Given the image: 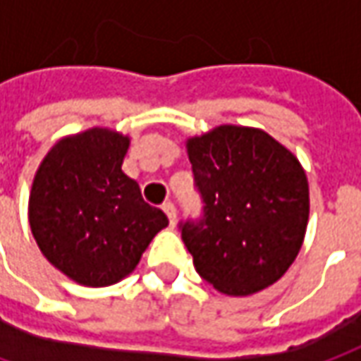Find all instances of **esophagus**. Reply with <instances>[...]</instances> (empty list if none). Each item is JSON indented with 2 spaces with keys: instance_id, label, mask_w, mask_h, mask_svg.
Here are the masks:
<instances>
[{
  "instance_id": "esophagus-1",
  "label": "esophagus",
  "mask_w": 361,
  "mask_h": 361,
  "mask_svg": "<svg viewBox=\"0 0 361 361\" xmlns=\"http://www.w3.org/2000/svg\"><path fill=\"white\" fill-rule=\"evenodd\" d=\"M161 209L166 212V216L169 218V224L173 226L176 224V205H173V202H164Z\"/></svg>"
}]
</instances>
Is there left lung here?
<instances>
[{
	"label": "left lung",
	"instance_id": "8db88e82",
	"mask_svg": "<svg viewBox=\"0 0 361 361\" xmlns=\"http://www.w3.org/2000/svg\"><path fill=\"white\" fill-rule=\"evenodd\" d=\"M197 218L178 224L197 274L230 295L259 292L304 242L310 192L300 161L266 131L219 126L188 142Z\"/></svg>",
	"mask_w": 361,
	"mask_h": 361
}]
</instances>
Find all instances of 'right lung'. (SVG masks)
Returning a JSON list of instances; mask_svg holds the SVG:
<instances>
[{
	"label": "right lung",
	"mask_w": 361,
	"mask_h": 361,
	"mask_svg": "<svg viewBox=\"0 0 361 361\" xmlns=\"http://www.w3.org/2000/svg\"><path fill=\"white\" fill-rule=\"evenodd\" d=\"M130 140L107 130L61 140L35 173L30 226L51 266L83 286H111L137 266L168 216L121 171Z\"/></svg>",
	"instance_id": "add662e5"
}]
</instances>
